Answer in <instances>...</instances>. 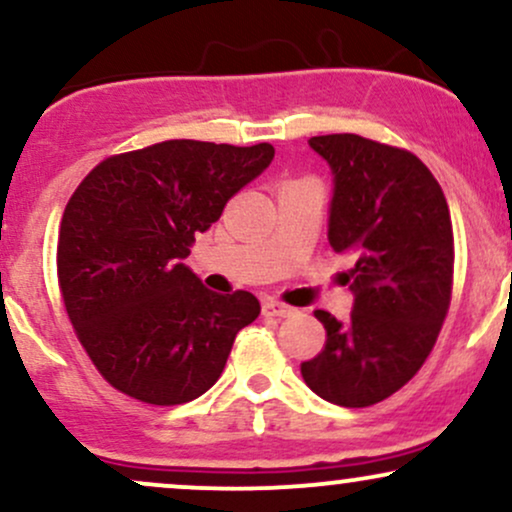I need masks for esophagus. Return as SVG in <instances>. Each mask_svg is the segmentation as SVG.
<instances>
[{
	"label": "esophagus",
	"instance_id": "34e87169",
	"mask_svg": "<svg viewBox=\"0 0 512 512\" xmlns=\"http://www.w3.org/2000/svg\"><path fill=\"white\" fill-rule=\"evenodd\" d=\"M293 313H296V308H291V305L281 301H274V298H269V301H264L262 305L264 317H291Z\"/></svg>",
	"mask_w": 512,
	"mask_h": 512
}]
</instances>
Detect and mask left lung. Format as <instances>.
Here are the masks:
<instances>
[{
  "mask_svg": "<svg viewBox=\"0 0 512 512\" xmlns=\"http://www.w3.org/2000/svg\"><path fill=\"white\" fill-rule=\"evenodd\" d=\"M310 146L330 163V245L354 257V310L325 325L322 351L301 363L305 385L339 407H370L419 373L448 315L455 272L450 209L438 180L411 151L358 134Z\"/></svg>",
  "mask_w": 512,
  "mask_h": 512,
  "instance_id": "left-lung-1",
  "label": "left lung"
}]
</instances>
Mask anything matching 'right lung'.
Wrapping results in <instances>:
<instances>
[{
	"label": "right lung",
	"mask_w": 512,
	"mask_h": 512,
	"mask_svg": "<svg viewBox=\"0 0 512 512\" xmlns=\"http://www.w3.org/2000/svg\"><path fill=\"white\" fill-rule=\"evenodd\" d=\"M272 158L267 142L168 139L108 156L69 197L57 240L64 310L122 395L173 407L219 380L260 301L250 291L204 289L182 260Z\"/></svg>",
	"instance_id": "right-lung-1"
}]
</instances>
